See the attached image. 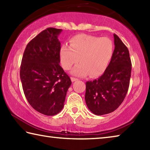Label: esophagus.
Here are the masks:
<instances>
[{
    "mask_svg": "<svg viewBox=\"0 0 150 150\" xmlns=\"http://www.w3.org/2000/svg\"><path fill=\"white\" fill-rule=\"evenodd\" d=\"M71 81H72V82H73V81H77V80H78V79L77 78H75V77H71Z\"/></svg>",
    "mask_w": 150,
    "mask_h": 150,
    "instance_id": "obj_1",
    "label": "esophagus"
}]
</instances>
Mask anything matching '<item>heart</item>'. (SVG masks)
Masks as SVG:
<instances>
[{
  "label": "heart",
  "instance_id": "heart-1",
  "mask_svg": "<svg viewBox=\"0 0 150 150\" xmlns=\"http://www.w3.org/2000/svg\"><path fill=\"white\" fill-rule=\"evenodd\" d=\"M114 45L110 39L88 34H79L69 41V46L63 45L60 50V61L62 67L69 70L72 66V74L91 77L102 74L106 69L113 55Z\"/></svg>",
  "mask_w": 150,
  "mask_h": 150
}]
</instances>
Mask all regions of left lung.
<instances>
[{
    "label": "left lung",
    "mask_w": 150,
    "mask_h": 150,
    "mask_svg": "<svg viewBox=\"0 0 150 150\" xmlns=\"http://www.w3.org/2000/svg\"><path fill=\"white\" fill-rule=\"evenodd\" d=\"M115 50L107 68L100 77L86 83L85 101L96 115L112 112L123 102L128 92L132 63L128 48L114 34Z\"/></svg>",
    "instance_id": "1"
}]
</instances>
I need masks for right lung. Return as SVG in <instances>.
Wrapping results in <instances>:
<instances>
[{"mask_svg": "<svg viewBox=\"0 0 150 150\" xmlns=\"http://www.w3.org/2000/svg\"><path fill=\"white\" fill-rule=\"evenodd\" d=\"M62 30L48 28L27 44L20 76L28 102L44 115L54 116L62 110L71 79L59 65Z\"/></svg>", "mask_w": 150, "mask_h": 150, "instance_id": "right-lung-1", "label": "right lung"}]
</instances>
